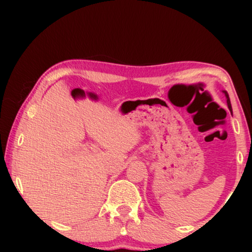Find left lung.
Here are the masks:
<instances>
[{
  "label": "left lung",
  "instance_id": "left-lung-1",
  "mask_svg": "<svg viewBox=\"0 0 252 252\" xmlns=\"http://www.w3.org/2000/svg\"><path fill=\"white\" fill-rule=\"evenodd\" d=\"M224 94H225V96H226V98H227V106H228V109H230V111H231V110H232V108H231L230 98H228V94H227V92H226V91H224Z\"/></svg>",
  "mask_w": 252,
  "mask_h": 252
}]
</instances>
